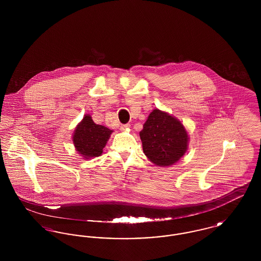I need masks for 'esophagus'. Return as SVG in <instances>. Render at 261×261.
<instances>
[{
    "label": "esophagus",
    "mask_w": 261,
    "mask_h": 261,
    "mask_svg": "<svg viewBox=\"0 0 261 261\" xmlns=\"http://www.w3.org/2000/svg\"><path fill=\"white\" fill-rule=\"evenodd\" d=\"M129 128H130V124H129V123H127V124H122L120 126V130H122V131L128 130Z\"/></svg>",
    "instance_id": "1"
}]
</instances>
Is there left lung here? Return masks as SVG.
I'll use <instances>...</instances> for the list:
<instances>
[{"mask_svg": "<svg viewBox=\"0 0 261 261\" xmlns=\"http://www.w3.org/2000/svg\"><path fill=\"white\" fill-rule=\"evenodd\" d=\"M144 153L158 166H170L186 152L189 136L185 127L172 115L158 109L149 113L140 132Z\"/></svg>", "mask_w": 261, "mask_h": 261, "instance_id": "left-lung-1", "label": "left lung"}]
</instances>
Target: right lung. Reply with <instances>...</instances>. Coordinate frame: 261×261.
I'll return each mask as SVG.
<instances>
[{"label": "right lung", "mask_w": 261, "mask_h": 261, "mask_svg": "<svg viewBox=\"0 0 261 261\" xmlns=\"http://www.w3.org/2000/svg\"><path fill=\"white\" fill-rule=\"evenodd\" d=\"M112 133V130L96 124L90 115H85L75 128L72 137L76 151L86 160L99 156Z\"/></svg>", "instance_id": "1"}]
</instances>
